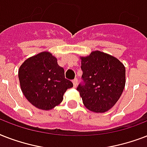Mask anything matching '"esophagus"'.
Returning <instances> with one entry per match:
<instances>
[{"mask_svg": "<svg viewBox=\"0 0 147 147\" xmlns=\"http://www.w3.org/2000/svg\"><path fill=\"white\" fill-rule=\"evenodd\" d=\"M72 83H73L74 87L76 88L77 86V84H78V79L77 78H75L74 80H72Z\"/></svg>", "mask_w": 147, "mask_h": 147, "instance_id": "34e87169", "label": "esophagus"}]
</instances>
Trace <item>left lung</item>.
Instances as JSON below:
<instances>
[{
    "label": "left lung",
    "instance_id": "8db88e82",
    "mask_svg": "<svg viewBox=\"0 0 147 147\" xmlns=\"http://www.w3.org/2000/svg\"><path fill=\"white\" fill-rule=\"evenodd\" d=\"M83 84L77 90L88 109L104 113L119 100L125 86V67L117 58L94 51L81 57Z\"/></svg>",
    "mask_w": 147,
    "mask_h": 147
}]
</instances>
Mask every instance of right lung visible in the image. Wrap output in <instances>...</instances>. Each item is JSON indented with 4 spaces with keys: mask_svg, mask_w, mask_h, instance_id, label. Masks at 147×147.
I'll list each match as a JSON object with an SVG mask.
<instances>
[{
    "mask_svg": "<svg viewBox=\"0 0 147 147\" xmlns=\"http://www.w3.org/2000/svg\"><path fill=\"white\" fill-rule=\"evenodd\" d=\"M64 69L49 52H42L26 59L18 71L20 85L24 96L33 106L49 111L63 100L67 89L73 87L65 78Z\"/></svg>",
    "mask_w": 147,
    "mask_h": 147,
    "instance_id": "1",
    "label": "right lung"
}]
</instances>
